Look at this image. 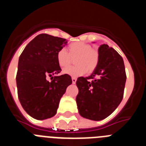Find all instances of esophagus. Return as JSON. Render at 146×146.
<instances>
[{"mask_svg": "<svg viewBox=\"0 0 146 146\" xmlns=\"http://www.w3.org/2000/svg\"><path fill=\"white\" fill-rule=\"evenodd\" d=\"M72 83H73V84H75L76 81H77V78H75V77H72Z\"/></svg>", "mask_w": 146, "mask_h": 146, "instance_id": "1", "label": "esophagus"}]
</instances>
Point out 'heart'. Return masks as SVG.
<instances>
[{
	"label": "heart",
	"mask_w": 146,
	"mask_h": 146,
	"mask_svg": "<svg viewBox=\"0 0 146 146\" xmlns=\"http://www.w3.org/2000/svg\"><path fill=\"white\" fill-rule=\"evenodd\" d=\"M69 52L66 49H60L57 52V62L61 68L70 65L72 58H74V66L68 67L64 70L65 74L77 77L94 72L99 61V53L89 44L82 42H73L69 45Z\"/></svg>",
	"instance_id": "heart-1"
}]
</instances>
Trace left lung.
Wrapping results in <instances>:
<instances>
[{
    "label": "left lung",
    "mask_w": 146,
    "mask_h": 146,
    "mask_svg": "<svg viewBox=\"0 0 146 146\" xmlns=\"http://www.w3.org/2000/svg\"><path fill=\"white\" fill-rule=\"evenodd\" d=\"M99 61L91 76L80 77L76 82V97L81 116L101 121L113 113L122 101L126 74L123 60L108 44L99 48Z\"/></svg>",
    "instance_id": "8db88e82"
}]
</instances>
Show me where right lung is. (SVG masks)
<instances>
[{
	"mask_svg": "<svg viewBox=\"0 0 146 146\" xmlns=\"http://www.w3.org/2000/svg\"><path fill=\"white\" fill-rule=\"evenodd\" d=\"M65 38L42 33L28 44L19 58L16 76L18 98L23 109L37 120L54 116L60 99L72 83L68 74L47 77L61 71L57 52L66 44Z\"/></svg>",
	"mask_w": 146,
	"mask_h": 146,
	"instance_id": "add662e5",
	"label": "right lung"
}]
</instances>
